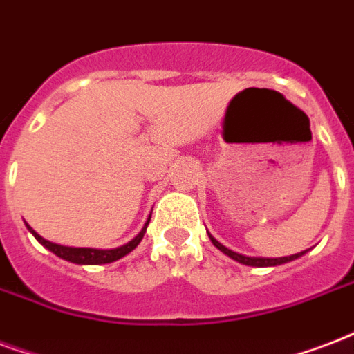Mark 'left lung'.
<instances>
[{
    "label": "left lung",
    "instance_id": "left-lung-1",
    "mask_svg": "<svg viewBox=\"0 0 354 354\" xmlns=\"http://www.w3.org/2000/svg\"><path fill=\"white\" fill-rule=\"evenodd\" d=\"M209 236V239H212V243L217 247V249L223 252V254H226L228 258H232V260L239 261V263H243V266H250V267H277V266H282V263H288V261H293L297 260V258H301L303 254H306V250H303V252H297V254H291V256H282V258H261V256H245V254H239V252H234V250H230L228 247H225L223 243H219L215 237L212 236V234H207Z\"/></svg>",
    "mask_w": 354,
    "mask_h": 354
}]
</instances>
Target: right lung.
<instances>
[{"mask_svg": "<svg viewBox=\"0 0 354 354\" xmlns=\"http://www.w3.org/2000/svg\"><path fill=\"white\" fill-rule=\"evenodd\" d=\"M150 223V217L147 219L145 226H142V230L137 234V236L128 241L126 245H120L117 249H87V247H64V245H57V243H51L48 239H44L42 236H39L37 232L31 228V226H27V230L31 232L35 236V239L40 243V245H44L46 249L51 250L53 254L59 256V258H63L66 261H72V263H77V266H102V263H111V261H117L120 258H124L126 254H129L131 250L141 243V239L145 237V232H147V226Z\"/></svg>", "mask_w": 354, "mask_h": 354, "instance_id": "add662e5", "label": "right lung"}]
</instances>
